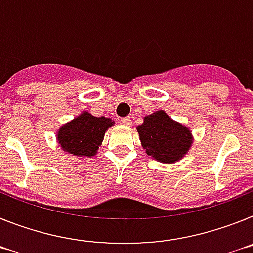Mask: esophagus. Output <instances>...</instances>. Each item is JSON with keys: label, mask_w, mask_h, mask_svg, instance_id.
I'll return each mask as SVG.
<instances>
[{"label": "esophagus", "mask_w": 253, "mask_h": 253, "mask_svg": "<svg viewBox=\"0 0 253 253\" xmlns=\"http://www.w3.org/2000/svg\"><path fill=\"white\" fill-rule=\"evenodd\" d=\"M121 122H122L125 126H131V125H132V121H131V118H129V117L122 118V120H121Z\"/></svg>", "instance_id": "1"}]
</instances>
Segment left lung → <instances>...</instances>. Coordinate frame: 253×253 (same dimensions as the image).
<instances>
[{
	"label": "left lung",
	"mask_w": 253,
	"mask_h": 253,
	"mask_svg": "<svg viewBox=\"0 0 253 253\" xmlns=\"http://www.w3.org/2000/svg\"><path fill=\"white\" fill-rule=\"evenodd\" d=\"M137 132L149 157L163 163L179 160L192 144L190 129L173 121L164 111L146 116Z\"/></svg>",
	"instance_id": "left-lung-1"
}]
</instances>
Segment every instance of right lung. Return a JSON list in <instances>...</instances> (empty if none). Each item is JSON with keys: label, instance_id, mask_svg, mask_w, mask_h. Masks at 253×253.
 Wrapping results in <instances>:
<instances>
[{"label": "right lung", "instance_id": "obj_1", "mask_svg": "<svg viewBox=\"0 0 253 253\" xmlns=\"http://www.w3.org/2000/svg\"><path fill=\"white\" fill-rule=\"evenodd\" d=\"M113 124L111 118L94 117L84 112L60 128L57 136L61 148L78 157H93L104 139L105 131Z\"/></svg>", "mask_w": 253, "mask_h": 253}]
</instances>
